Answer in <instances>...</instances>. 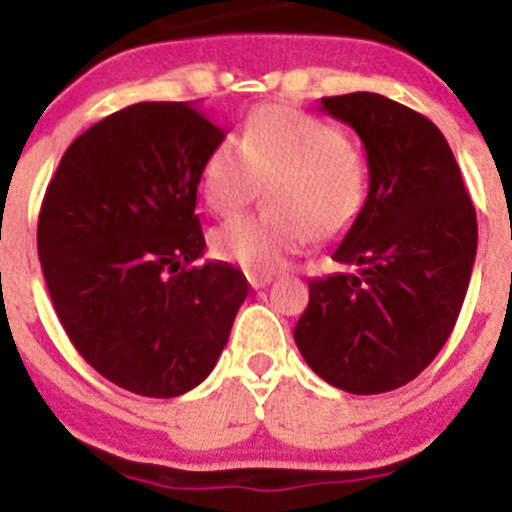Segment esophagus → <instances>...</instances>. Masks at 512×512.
<instances>
[{"instance_id":"obj_1","label":"esophagus","mask_w":512,"mask_h":512,"mask_svg":"<svg viewBox=\"0 0 512 512\" xmlns=\"http://www.w3.org/2000/svg\"><path fill=\"white\" fill-rule=\"evenodd\" d=\"M247 280H250V285H252V288H255V290H260V288H265V285H270V280H273V278H270V275L250 273V275H247Z\"/></svg>"}]
</instances>
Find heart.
<instances>
[{"instance_id": "1", "label": "heart", "mask_w": 512, "mask_h": 512, "mask_svg": "<svg viewBox=\"0 0 512 512\" xmlns=\"http://www.w3.org/2000/svg\"><path fill=\"white\" fill-rule=\"evenodd\" d=\"M265 186L267 211L237 216L211 234L216 257L247 273H275L308 239L342 237L365 211V153L334 124L285 104L250 114L239 140L211 147L201 188L216 214H234Z\"/></svg>"}]
</instances>
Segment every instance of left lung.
<instances>
[{
	"instance_id": "left-lung-1",
	"label": "left lung",
	"mask_w": 512,
	"mask_h": 512,
	"mask_svg": "<svg viewBox=\"0 0 512 512\" xmlns=\"http://www.w3.org/2000/svg\"><path fill=\"white\" fill-rule=\"evenodd\" d=\"M321 109L365 145L370 193L331 255L357 273L308 283L293 339L334 388L388 393L421 375L457 324L477 255V214L431 119L370 91L324 96Z\"/></svg>"
}]
</instances>
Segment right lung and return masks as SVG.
I'll return each instance as SVG.
<instances>
[{
    "label": "right lung",
    "instance_id": "add662e5",
    "mask_svg": "<svg viewBox=\"0 0 512 512\" xmlns=\"http://www.w3.org/2000/svg\"><path fill=\"white\" fill-rule=\"evenodd\" d=\"M188 101H142L73 140L45 191L38 255L78 354L119 388L176 398L209 377L250 293L227 262L196 265V191L224 140Z\"/></svg>",
    "mask_w": 512,
    "mask_h": 512
}]
</instances>
